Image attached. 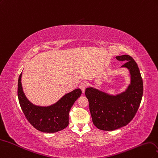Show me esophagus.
I'll use <instances>...</instances> for the list:
<instances>
[{
  "mask_svg": "<svg viewBox=\"0 0 158 158\" xmlns=\"http://www.w3.org/2000/svg\"><path fill=\"white\" fill-rule=\"evenodd\" d=\"M86 87V84L85 83V82H82L81 83V84L79 85V88L81 89V90H82L83 93H85V89Z\"/></svg>",
  "mask_w": 158,
  "mask_h": 158,
  "instance_id": "obj_1",
  "label": "esophagus"
}]
</instances>
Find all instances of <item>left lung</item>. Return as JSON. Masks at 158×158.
I'll return each instance as SVG.
<instances>
[{
    "label": "left lung",
    "instance_id": "1",
    "mask_svg": "<svg viewBox=\"0 0 158 158\" xmlns=\"http://www.w3.org/2000/svg\"><path fill=\"white\" fill-rule=\"evenodd\" d=\"M115 58L125 61L121 68H127L130 73V84L125 90L112 95L93 87L85 90L93 123L103 131H114L128 124L138 110L143 94L142 79L133 58L129 55Z\"/></svg>",
    "mask_w": 158,
    "mask_h": 158
}]
</instances>
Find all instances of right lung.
Masks as SVG:
<instances>
[{"label":"right lung","instance_id":"1","mask_svg":"<svg viewBox=\"0 0 158 158\" xmlns=\"http://www.w3.org/2000/svg\"><path fill=\"white\" fill-rule=\"evenodd\" d=\"M22 75L18 83V96L23 112L28 121L35 129L47 133L62 131L69 124V112L75 100L81 96V90L75 89L65 94L55 104L40 106L32 104L25 96L22 85Z\"/></svg>","mask_w":158,"mask_h":158}]
</instances>
